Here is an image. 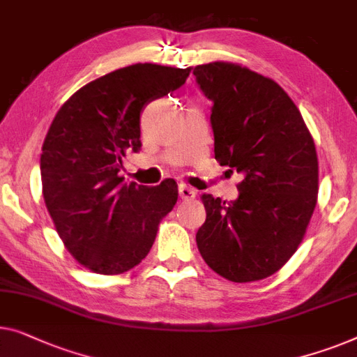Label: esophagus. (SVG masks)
Here are the masks:
<instances>
[{
	"label": "esophagus",
	"mask_w": 357,
	"mask_h": 357,
	"mask_svg": "<svg viewBox=\"0 0 357 357\" xmlns=\"http://www.w3.org/2000/svg\"><path fill=\"white\" fill-rule=\"evenodd\" d=\"M178 195H180V198H182V199H187L188 201V199H193L195 198L196 190L188 187V185L180 183L178 185Z\"/></svg>",
	"instance_id": "obj_1"
}]
</instances>
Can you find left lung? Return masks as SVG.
<instances>
[{
  "label": "left lung",
  "instance_id": "obj_1",
  "mask_svg": "<svg viewBox=\"0 0 357 357\" xmlns=\"http://www.w3.org/2000/svg\"><path fill=\"white\" fill-rule=\"evenodd\" d=\"M193 74L214 102L215 159L245 175L235 201L201 196L206 222L196 245L227 280H262L287 264L306 234L319 191L316 144L277 82L224 61Z\"/></svg>",
  "mask_w": 357,
  "mask_h": 357
}]
</instances>
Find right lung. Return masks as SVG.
Here are the masks:
<instances>
[{
    "mask_svg": "<svg viewBox=\"0 0 357 357\" xmlns=\"http://www.w3.org/2000/svg\"><path fill=\"white\" fill-rule=\"evenodd\" d=\"M190 70L122 67L82 86L51 122L40 158L45 204L67 251L93 272L117 275L140 264L177 203L170 180L149 188L122 183L119 172L128 149L142 146L143 107L180 89Z\"/></svg>",
    "mask_w": 357,
    "mask_h": 357,
    "instance_id": "right-lung-1",
    "label": "right lung"
}]
</instances>
